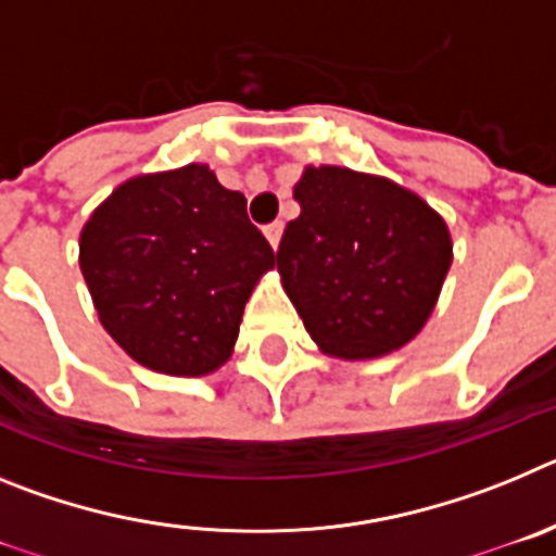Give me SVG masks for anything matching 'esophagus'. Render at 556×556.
Returning a JSON list of instances; mask_svg holds the SVG:
<instances>
[{
  "label": "esophagus",
  "instance_id": "obj_1",
  "mask_svg": "<svg viewBox=\"0 0 556 556\" xmlns=\"http://www.w3.org/2000/svg\"><path fill=\"white\" fill-rule=\"evenodd\" d=\"M281 230H283L281 223H273L264 228V236H267V242L273 244V250H278V242H281Z\"/></svg>",
  "mask_w": 556,
  "mask_h": 556
}]
</instances>
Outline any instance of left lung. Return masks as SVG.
<instances>
[{"label":"left lung","mask_w":556,"mask_h":556,"mask_svg":"<svg viewBox=\"0 0 556 556\" xmlns=\"http://www.w3.org/2000/svg\"><path fill=\"white\" fill-rule=\"evenodd\" d=\"M292 194L301 217L275 262L308 337L345 362L401 351L454 262L445 219L395 180L348 166H306Z\"/></svg>","instance_id":"obj_1"}]
</instances>
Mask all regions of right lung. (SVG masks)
<instances>
[{"instance_id":"obj_1","label":"right lung","mask_w":556,"mask_h":556,"mask_svg":"<svg viewBox=\"0 0 556 556\" xmlns=\"http://www.w3.org/2000/svg\"><path fill=\"white\" fill-rule=\"evenodd\" d=\"M273 267L244 194L208 164L125 180L80 230V273L102 328L166 376H208L228 362L244 303Z\"/></svg>"}]
</instances>
